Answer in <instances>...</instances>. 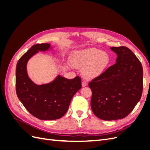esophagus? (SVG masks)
I'll use <instances>...</instances> for the list:
<instances>
[{
  "mask_svg": "<svg viewBox=\"0 0 150 150\" xmlns=\"http://www.w3.org/2000/svg\"><path fill=\"white\" fill-rule=\"evenodd\" d=\"M87 82H86V81H83V82H82V86H83V87H85V86H87Z\"/></svg>",
  "mask_w": 150,
  "mask_h": 150,
  "instance_id": "obj_1",
  "label": "esophagus"
}]
</instances>
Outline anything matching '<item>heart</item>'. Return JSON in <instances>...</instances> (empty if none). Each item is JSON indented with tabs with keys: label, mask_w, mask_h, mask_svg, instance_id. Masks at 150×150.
Wrapping results in <instances>:
<instances>
[{
	"label": "heart",
	"mask_w": 150,
	"mask_h": 150,
	"mask_svg": "<svg viewBox=\"0 0 150 150\" xmlns=\"http://www.w3.org/2000/svg\"><path fill=\"white\" fill-rule=\"evenodd\" d=\"M111 58L109 54L101 50L91 48L76 52L72 57V64L83 68L85 78L91 79L102 74L109 66Z\"/></svg>",
	"instance_id": "obj_1"
}]
</instances>
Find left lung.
Listing matches in <instances>:
<instances>
[{
	"label": "left lung",
	"mask_w": 150,
	"mask_h": 150,
	"mask_svg": "<svg viewBox=\"0 0 150 150\" xmlns=\"http://www.w3.org/2000/svg\"><path fill=\"white\" fill-rule=\"evenodd\" d=\"M110 48L117 56L116 63L88 84L91 110L106 121L128 116L140 100L143 88V67L137 57L125 46Z\"/></svg>",
	"instance_id": "1"
}]
</instances>
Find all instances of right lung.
<instances>
[{"label":"right lung","mask_w":150,"mask_h":150,"mask_svg":"<svg viewBox=\"0 0 150 150\" xmlns=\"http://www.w3.org/2000/svg\"><path fill=\"white\" fill-rule=\"evenodd\" d=\"M49 44H35L18 61L16 72V89L18 98L30 114L42 120L59 119L69 109L74 95L81 88V79H69L59 75L52 83L37 85L27 72V63L38 51H47Z\"/></svg>","instance_id":"add662e5"}]
</instances>
